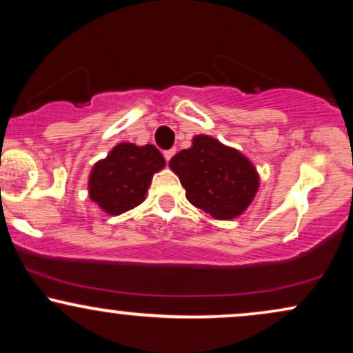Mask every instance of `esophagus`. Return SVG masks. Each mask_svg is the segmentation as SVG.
Masks as SVG:
<instances>
[{
	"label": "esophagus",
	"instance_id": "esophagus-1",
	"mask_svg": "<svg viewBox=\"0 0 353 353\" xmlns=\"http://www.w3.org/2000/svg\"><path fill=\"white\" fill-rule=\"evenodd\" d=\"M174 154H176V149H169V151H164V157H165V161H171V157L174 156Z\"/></svg>",
	"mask_w": 353,
	"mask_h": 353
}]
</instances>
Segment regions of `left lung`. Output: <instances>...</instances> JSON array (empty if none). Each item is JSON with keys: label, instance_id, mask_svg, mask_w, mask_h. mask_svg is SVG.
Masks as SVG:
<instances>
[{"label": "left lung", "instance_id": "left-lung-1", "mask_svg": "<svg viewBox=\"0 0 353 353\" xmlns=\"http://www.w3.org/2000/svg\"><path fill=\"white\" fill-rule=\"evenodd\" d=\"M194 208L217 221H230L245 212L261 184L257 169L237 149L199 134L192 145L169 161Z\"/></svg>", "mask_w": 353, "mask_h": 353}]
</instances>
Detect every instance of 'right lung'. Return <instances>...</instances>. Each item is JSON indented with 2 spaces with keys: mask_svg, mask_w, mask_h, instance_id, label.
Returning a JSON list of instances; mask_svg holds the SVG:
<instances>
[{
  "mask_svg": "<svg viewBox=\"0 0 353 353\" xmlns=\"http://www.w3.org/2000/svg\"><path fill=\"white\" fill-rule=\"evenodd\" d=\"M163 154L152 144L119 143L89 174V199L108 216H119L145 199L152 176L164 169Z\"/></svg>",
  "mask_w": 353,
  "mask_h": 353,
  "instance_id": "right-lung-1",
  "label": "right lung"
}]
</instances>
